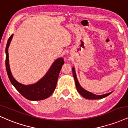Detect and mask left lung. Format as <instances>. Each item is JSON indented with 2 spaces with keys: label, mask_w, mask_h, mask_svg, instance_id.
Instances as JSON below:
<instances>
[{
  "label": "left lung",
  "mask_w": 128,
  "mask_h": 128,
  "mask_svg": "<svg viewBox=\"0 0 128 128\" xmlns=\"http://www.w3.org/2000/svg\"><path fill=\"white\" fill-rule=\"evenodd\" d=\"M72 72H73V77H74V81H75L76 90H77L78 92H79V93L80 94H81V96H83L84 98H86V99H102V98H105V97L109 96L110 94L112 93V92H110L109 93L104 94H102V95H96V94H94L92 93V92H88V91L84 89L83 88L80 86V84L79 83L78 80L74 67H73L72 68Z\"/></svg>",
  "instance_id": "obj_1"
}]
</instances>
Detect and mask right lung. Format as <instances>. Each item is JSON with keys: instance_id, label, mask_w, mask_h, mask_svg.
Returning a JSON list of instances; mask_svg holds the SVG:
<instances>
[{"instance_id": "add662e5", "label": "right lung", "mask_w": 128, "mask_h": 128, "mask_svg": "<svg viewBox=\"0 0 128 128\" xmlns=\"http://www.w3.org/2000/svg\"><path fill=\"white\" fill-rule=\"evenodd\" d=\"M12 36L13 34L9 38L5 49L6 69L10 81L16 90L26 99L30 100H41L47 99L55 91L60 72L64 64V59L59 58L56 60L45 75L36 83L30 85L22 84L14 78L9 64L8 48Z\"/></svg>"}]
</instances>
